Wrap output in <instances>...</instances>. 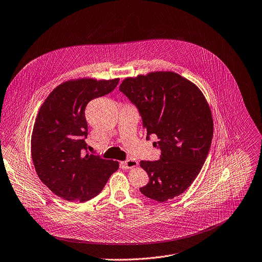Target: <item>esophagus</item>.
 I'll list each match as a JSON object with an SVG mask.
<instances>
[{"label":"esophagus","instance_id":"1","mask_svg":"<svg viewBox=\"0 0 262 262\" xmlns=\"http://www.w3.org/2000/svg\"><path fill=\"white\" fill-rule=\"evenodd\" d=\"M121 164H122L123 168H125V169H131V168L138 166V162L134 161V160H127V161L122 162Z\"/></svg>","mask_w":262,"mask_h":262}]
</instances>
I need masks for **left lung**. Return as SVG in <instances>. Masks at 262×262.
<instances>
[{
    "label": "left lung",
    "mask_w": 262,
    "mask_h": 262,
    "mask_svg": "<svg viewBox=\"0 0 262 262\" xmlns=\"http://www.w3.org/2000/svg\"><path fill=\"white\" fill-rule=\"evenodd\" d=\"M142 118L148 139L158 137L161 159L141 161L149 177L140 187L160 203L186 190L199 175L213 137L210 106L196 85L174 72H151L126 78L120 85Z\"/></svg>",
    "instance_id": "left-lung-1"
}]
</instances>
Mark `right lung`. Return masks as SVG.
<instances>
[{
  "instance_id": "add662e5",
  "label": "right lung",
  "mask_w": 262,
  "mask_h": 262,
  "mask_svg": "<svg viewBox=\"0 0 262 262\" xmlns=\"http://www.w3.org/2000/svg\"><path fill=\"white\" fill-rule=\"evenodd\" d=\"M119 81L82 78L63 82L38 113L31 140L33 163L41 181L67 201L83 203L96 196L119 169L117 161L89 155L85 141L88 102L112 92Z\"/></svg>"
}]
</instances>
